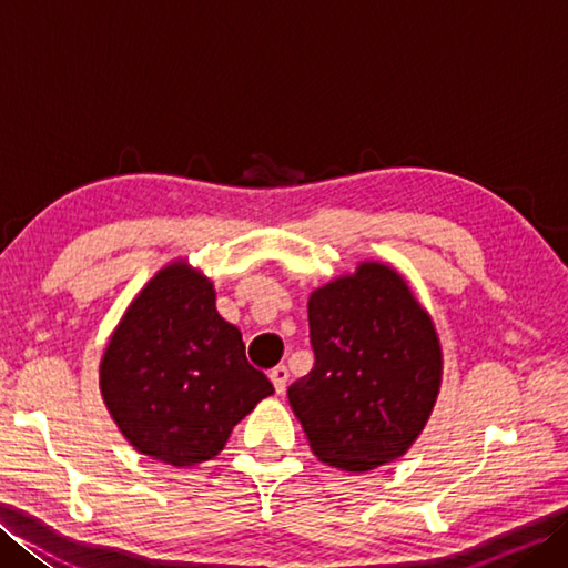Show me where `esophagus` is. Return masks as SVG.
<instances>
[{"label":"esophagus","mask_w":568,"mask_h":568,"mask_svg":"<svg viewBox=\"0 0 568 568\" xmlns=\"http://www.w3.org/2000/svg\"><path fill=\"white\" fill-rule=\"evenodd\" d=\"M287 376H291V373H287L285 366H275V368L271 371V381H273V385H275V393H277V395L285 393Z\"/></svg>","instance_id":"obj_1"}]
</instances>
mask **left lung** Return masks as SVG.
<instances>
[{
	"label": "left lung",
	"mask_w": 568,
	"mask_h": 568,
	"mask_svg": "<svg viewBox=\"0 0 568 568\" xmlns=\"http://www.w3.org/2000/svg\"><path fill=\"white\" fill-rule=\"evenodd\" d=\"M315 366L287 388L310 449L366 474L407 454L442 388V344L429 312L393 265L361 261L310 293Z\"/></svg>",
	"instance_id": "left-lung-1"
}]
</instances>
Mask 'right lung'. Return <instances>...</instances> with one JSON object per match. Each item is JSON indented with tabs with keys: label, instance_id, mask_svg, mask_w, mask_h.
<instances>
[{
	"label": "right lung",
	"instance_id": "1",
	"mask_svg": "<svg viewBox=\"0 0 568 568\" xmlns=\"http://www.w3.org/2000/svg\"><path fill=\"white\" fill-rule=\"evenodd\" d=\"M214 283L175 258L141 287L100 361V393L124 439L175 468L210 462L271 381L214 307Z\"/></svg>",
	"mask_w": 568,
	"mask_h": 568
}]
</instances>
